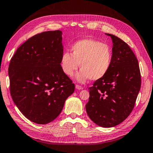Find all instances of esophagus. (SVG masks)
Masks as SVG:
<instances>
[{"label": "esophagus", "instance_id": "obj_1", "mask_svg": "<svg viewBox=\"0 0 153 153\" xmlns=\"http://www.w3.org/2000/svg\"><path fill=\"white\" fill-rule=\"evenodd\" d=\"M75 87H76V89H78V90H82V89L83 88L81 86L78 85H76Z\"/></svg>", "mask_w": 153, "mask_h": 153}]
</instances>
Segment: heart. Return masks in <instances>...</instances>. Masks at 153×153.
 <instances>
[{"label":"heart","mask_w":153,"mask_h":153,"mask_svg":"<svg viewBox=\"0 0 153 153\" xmlns=\"http://www.w3.org/2000/svg\"><path fill=\"white\" fill-rule=\"evenodd\" d=\"M71 53L65 51L60 58V65L65 74L73 76L80 67L76 76L79 82L90 79L98 80L105 76L110 71L113 53L111 47L99 41L82 39L71 47Z\"/></svg>","instance_id":"1"}]
</instances>
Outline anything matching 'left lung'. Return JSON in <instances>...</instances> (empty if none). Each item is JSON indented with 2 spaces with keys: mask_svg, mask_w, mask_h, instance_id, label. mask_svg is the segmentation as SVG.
Listing matches in <instances>:
<instances>
[{
  "mask_svg": "<svg viewBox=\"0 0 153 153\" xmlns=\"http://www.w3.org/2000/svg\"><path fill=\"white\" fill-rule=\"evenodd\" d=\"M113 42L112 63L108 73L89 87L87 114L102 127H112L123 122L134 106L141 85L139 62L129 46L111 34Z\"/></svg>",
  "mask_w": 153,
  "mask_h": 153,
  "instance_id": "left-lung-1",
  "label": "left lung"
}]
</instances>
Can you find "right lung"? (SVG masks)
<instances>
[{"mask_svg":"<svg viewBox=\"0 0 153 153\" xmlns=\"http://www.w3.org/2000/svg\"><path fill=\"white\" fill-rule=\"evenodd\" d=\"M62 32L46 31L20 46L8 67L10 92L30 121L45 125L59 116L74 84L60 68Z\"/></svg>","mask_w":153,"mask_h":153,"instance_id":"right-lung-1","label":"right lung"}]
</instances>
